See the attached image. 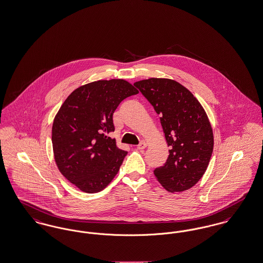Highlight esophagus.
I'll use <instances>...</instances> for the list:
<instances>
[{
    "mask_svg": "<svg viewBox=\"0 0 263 263\" xmlns=\"http://www.w3.org/2000/svg\"><path fill=\"white\" fill-rule=\"evenodd\" d=\"M147 147V143L145 141H142L137 146L138 150H144Z\"/></svg>",
    "mask_w": 263,
    "mask_h": 263,
    "instance_id": "1",
    "label": "esophagus"
}]
</instances>
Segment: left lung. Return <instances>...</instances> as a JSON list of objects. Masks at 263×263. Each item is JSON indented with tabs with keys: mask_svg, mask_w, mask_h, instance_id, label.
<instances>
[{
	"mask_svg": "<svg viewBox=\"0 0 263 263\" xmlns=\"http://www.w3.org/2000/svg\"><path fill=\"white\" fill-rule=\"evenodd\" d=\"M161 116L164 138L171 148L166 163L154 175L165 190L193 187L205 174L214 147L207 113L192 92L175 80L150 78L134 83Z\"/></svg>",
	"mask_w": 263,
	"mask_h": 263,
	"instance_id": "8db88e82",
	"label": "left lung"
}]
</instances>
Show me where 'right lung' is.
I'll return each mask as SVG.
<instances>
[{
    "label": "right lung",
    "instance_id": "right-lung-1",
    "mask_svg": "<svg viewBox=\"0 0 263 263\" xmlns=\"http://www.w3.org/2000/svg\"><path fill=\"white\" fill-rule=\"evenodd\" d=\"M122 79L83 85L63 102L52 125V147L59 172L86 193L103 190L119 172L127 155L117 147L112 115L126 98L137 95Z\"/></svg>",
    "mask_w": 263,
    "mask_h": 263
}]
</instances>
